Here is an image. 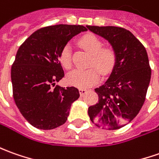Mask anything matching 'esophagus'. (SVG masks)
Here are the masks:
<instances>
[{
	"label": "esophagus",
	"instance_id": "34e87169",
	"mask_svg": "<svg viewBox=\"0 0 159 159\" xmlns=\"http://www.w3.org/2000/svg\"><path fill=\"white\" fill-rule=\"evenodd\" d=\"M88 91H89V90H88V89H84V88L79 89V92H80V95H81V97L84 96V95L87 93Z\"/></svg>",
	"mask_w": 159,
	"mask_h": 159
}]
</instances>
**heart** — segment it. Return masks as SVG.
Segmentation results:
<instances>
[{"label": "heart", "instance_id": "heart-1", "mask_svg": "<svg viewBox=\"0 0 159 159\" xmlns=\"http://www.w3.org/2000/svg\"><path fill=\"white\" fill-rule=\"evenodd\" d=\"M78 43L82 48L91 54L89 66L93 67L87 70L71 71L67 76V79L71 85L79 88H87L99 81L100 72L102 75H106L113 70L116 61V53L113 47H102V41L95 34H85L79 39ZM59 59L61 65L67 70L72 67V53L69 45H65L61 48Z\"/></svg>", "mask_w": 159, "mask_h": 159}]
</instances>
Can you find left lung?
<instances>
[{
    "label": "left lung",
    "instance_id": "8db88e82",
    "mask_svg": "<svg viewBox=\"0 0 159 159\" xmlns=\"http://www.w3.org/2000/svg\"><path fill=\"white\" fill-rule=\"evenodd\" d=\"M87 28L108 40L116 53L109 79L95 89L98 102L89 107V116L102 129H120L133 120L145 101L152 75L147 52L139 39L124 28Z\"/></svg>",
    "mask_w": 159,
    "mask_h": 159
}]
</instances>
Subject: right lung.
<instances>
[{
    "instance_id": "1",
    "label": "right lung",
    "mask_w": 159,
    "mask_h": 159,
    "mask_svg": "<svg viewBox=\"0 0 159 159\" xmlns=\"http://www.w3.org/2000/svg\"><path fill=\"white\" fill-rule=\"evenodd\" d=\"M87 29L81 25L48 26L26 39L11 67L13 97L26 120L41 129H52L67 121L71 103L80 97L75 87H59L64 72L61 48Z\"/></svg>"
}]
</instances>
